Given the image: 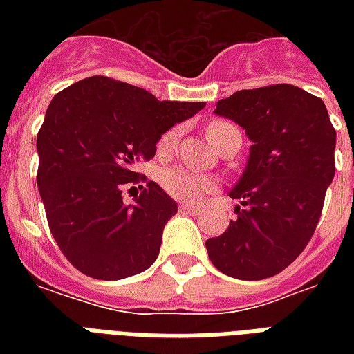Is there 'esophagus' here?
<instances>
[{"label": "esophagus", "mask_w": 354, "mask_h": 354, "mask_svg": "<svg viewBox=\"0 0 354 354\" xmlns=\"http://www.w3.org/2000/svg\"><path fill=\"white\" fill-rule=\"evenodd\" d=\"M180 213H189V215H196V213H200V207H198V205L182 204V205H180Z\"/></svg>", "instance_id": "34e87169"}]
</instances>
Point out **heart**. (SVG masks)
Returning a JSON list of instances; mask_svg holds the SVG:
<instances>
[{"instance_id": "b5f03b06", "label": "heart", "mask_w": 354, "mask_h": 354, "mask_svg": "<svg viewBox=\"0 0 354 354\" xmlns=\"http://www.w3.org/2000/svg\"><path fill=\"white\" fill-rule=\"evenodd\" d=\"M227 127H232V124L226 121H213L207 127V139L213 145H216L218 136ZM174 139H176V130L167 132L161 138V149H171ZM161 187L174 200H180V202H198L202 196H205V194L215 189V183H213V180H209V178L196 171L183 169V167H172V169H167L161 174Z\"/></svg>"}]
</instances>
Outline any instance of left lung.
<instances>
[{
	"label": "left lung",
	"instance_id": "8db88e82",
	"mask_svg": "<svg viewBox=\"0 0 354 354\" xmlns=\"http://www.w3.org/2000/svg\"><path fill=\"white\" fill-rule=\"evenodd\" d=\"M215 113L246 130L252 150L230 196L235 221L205 241L211 263L235 279L257 281L294 263L316 232L335 178L336 130L319 97L292 84L235 91Z\"/></svg>",
	"mask_w": 354,
	"mask_h": 354
}]
</instances>
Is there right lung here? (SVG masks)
I'll return each instance as SVG.
<instances>
[{
	"label": "right lung",
	"instance_id": "obj_1",
	"mask_svg": "<svg viewBox=\"0 0 354 354\" xmlns=\"http://www.w3.org/2000/svg\"><path fill=\"white\" fill-rule=\"evenodd\" d=\"M204 106L158 101L99 75L53 97L36 138V183L53 239L79 272L115 281L154 263L178 207L136 165L154 158L161 133ZM127 183H145L130 206L122 202Z\"/></svg>",
	"mask_w": 354,
	"mask_h": 354
}]
</instances>
